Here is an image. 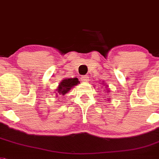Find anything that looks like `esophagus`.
<instances>
[{
    "mask_svg": "<svg viewBox=\"0 0 159 159\" xmlns=\"http://www.w3.org/2000/svg\"><path fill=\"white\" fill-rule=\"evenodd\" d=\"M81 79H82V82H88L89 81V77L86 75L82 76V77H81Z\"/></svg>",
    "mask_w": 159,
    "mask_h": 159,
    "instance_id": "1",
    "label": "esophagus"
}]
</instances>
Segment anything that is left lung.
Instances as JSON below:
<instances>
[{"label":"left lung","mask_w":159,"mask_h":159,"mask_svg":"<svg viewBox=\"0 0 159 159\" xmlns=\"http://www.w3.org/2000/svg\"><path fill=\"white\" fill-rule=\"evenodd\" d=\"M101 83H102V85H103V86H104V90H103L105 91V93H107L106 95H105V96H107V94H109V93L111 92L110 91V88H108L109 87L108 85H107L106 82H103V81H102V82H101ZM101 83H100V84H101ZM102 88H103V87H102ZM108 97H109V96H108ZM107 100H108V101H110V98H107Z\"/></svg>","instance_id":"left-lung-1"}]
</instances>
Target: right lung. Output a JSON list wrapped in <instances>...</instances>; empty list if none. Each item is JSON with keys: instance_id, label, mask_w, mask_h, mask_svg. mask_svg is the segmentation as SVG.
Listing matches in <instances>:
<instances>
[{"instance_id": "add662e5", "label": "right lung", "mask_w": 159, "mask_h": 159, "mask_svg": "<svg viewBox=\"0 0 159 159\" xmlns=\"http://www.w3.org/2000/svg\"><path fill=\"white\" fill-rule=\"evenodd\" d=\"M80 82L77 79V77H73V78H64L62 81L59 83V86L56 89V97H58L59 95H65L66 93L71 90L73 86H77L79 84Z\"/></svg>"}]
</instances>
